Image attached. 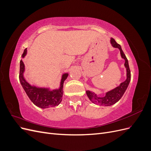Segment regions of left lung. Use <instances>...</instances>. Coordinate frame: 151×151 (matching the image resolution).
<instances>
[{
    "label": "left lung",
    "instance_id": "left-lung-1",
    "mask_svg": "<svg viewBox=\"0 0 151 151\" xmlns=\"http://www.w3.org/2000/svg\"><path fill=\"white\" fill-rule=\"evenodd\" d=\"M110 43L112 45V47L114 48H118L120 52V55L121 57L125 60L124 66L126 68V73H127V78L125 81L123 83H120V85L116 87L111 90H109L105 93V96L103 97H99L98 96L97 94L93 91H90L89 90L86 91V94L88 97L90 99V101L93 103L95 104L98 105H103L104 106H111V105L115 104L117 103L123 96V94L125 93L126 89H127L128 86L130 83V79H131V74H130V70L129 65V62L125 56V55L123 53V50L121 48V46L118 44L115 40L113 38H110Z\"/></svg>",
    "mask_w": 151,
    "mask_h": 151
}]
</instances>
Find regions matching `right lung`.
Instances as JSON below:
<instances>
[{"mask_svg": "<svg viewBox=\"0 0 151 151\" xmlns=\"http://www.w3.org/2000/svg\"><path fill=\"white\" fill-rule=\"evenodd\" d=\"M27 54V48L24 50L22 58H24ZM25 65L22 60H20L19 81L26 94L33 103L36 106L42 109L55 107L59 105L63 97V83L67 78L68 73L62 75L60 86L58 88L51 89L50 87H40L29 84L24 77Z\"/></svg>", "mask_w": 151, "mask_h": 151, "instance_id": "add662e5", "label": "right lung"}]
</instances>
